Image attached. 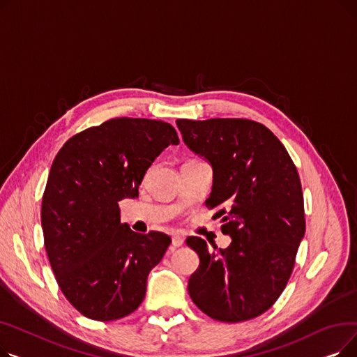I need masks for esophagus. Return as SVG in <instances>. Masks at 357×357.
Instances as JSON below:
<instances>
[{
	"label": "esophagus",
	"mask_w": 357,
	"mask_h": 357,
	"mask_svg": "<svg viewBox=\"0 0 357 357\" xmlns=\"http://www.w3.org/2000/svg\"><path fill=\"white\" fill-rule=\"evenodd\" d=\"M183 241H185V238L181 234L172 236V246L174 248H181L183 245Z\"/></svg>",
	"instance_id": "obj_1"
}]
</instances>
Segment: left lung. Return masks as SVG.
<instances>
[{"instance_id": "obj_1", "label": "left lung", "mask_w": 357, "mask_h": 357, "mask_svg": "<svg viewBox=\"0 0 357 357\" xmlns=\"http://www.w3.org/2000/svg\"><path fill=\"white\" fill-rule=\"evenodd\" d=\"M182 139L214 171L205 201L227 249L210 252L207 241L188 237L199 256L188 292L194 304L224 323L252 320L284 292L304 234V195L296 166L272 131L248 119L176 120Z\"/></svg>"}]
</instances>
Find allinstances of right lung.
Returning a JSON list of instances; mask_svg holds the SVG:
<instances>
[{
    "instance_id": "right-lung-1",
    "label": "right lung",
    "mask_w": 357,
    "mask_h": 357,
    "mask_svg": "<svg viewBox=\"0 0 357 357\" xmlns=\"http://www.w3.org/2000/svg\"><path fill=\"white\" fill-rule=\"evenodd\" d=\"M178 143L169 123L117 117L72 136L52 163L42 199L45 248L61 291L91 320H120L144 299L149 272L171 237L131 231L119 202L136 198L149 166Z\"/></svg>"
}]
</instances>
